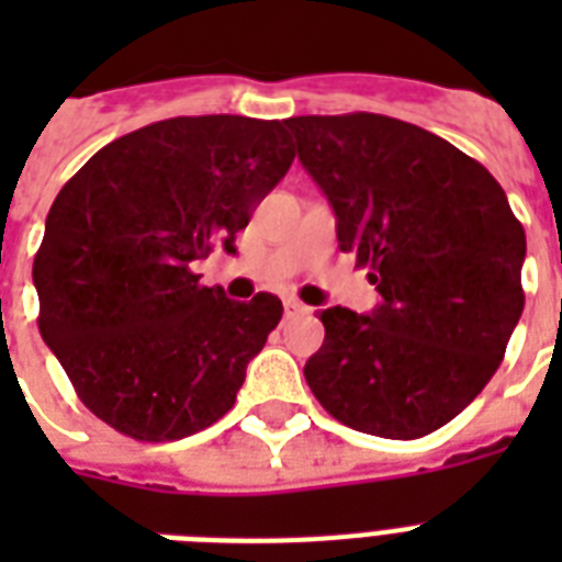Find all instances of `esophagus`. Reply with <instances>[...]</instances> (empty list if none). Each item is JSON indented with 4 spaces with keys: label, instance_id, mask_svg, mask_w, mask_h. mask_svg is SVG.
Masks as SVG:
<instances>
[{
    "label": "esophagus",
    "instance_id": "1",
    "mask_svg": "<svg viewBox=\"0 0 562 562\" xmlns=\"http://www.w3.org/2000/svg\"><path fill=\"white\" fill-rule=\"evenodd\" d=\"M282 312H285V317H289V321H291V317H303V315H306V312H308V308L306 306H303V303H297V300H285V303H282Z\"/></svg>",
    "mask_w": 562,
    "mask_h": 562
}]
</instances>
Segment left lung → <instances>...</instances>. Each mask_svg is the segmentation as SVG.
<instances>
[{"instance_id":"left-lung-1","label":"left lung","mask_w":562,"mask_h":562,"mask_svg":"<svg viewBox=\"0 0 562 562\" xmlns=\"http://www.w3.org/2000/svg\"><path fill=\"white\" fill-rule=\"evenodd\" d=\"M303 169L338 218V245L382 294L373 315L321 312L306 382L338 423L417 440L493 379L525 308V229L479 160L379 116H294Z\"/></svg>"}]
</instances>
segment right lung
I'll list each match as a JSON object with an SVG mask.
<instances>
[{
    "label": "right lung",
    "instance_id": "1",
    "mask_svg": "<svg viewBox=\"0 0 562 562\" xmlns=\"http://www.w3.org/2000/svg\"><path fill=\"white\" fill-rule=\"evenodd\" d=\"M285 122L178 116L104 145L57 192L34 256L40 335L78 400L119 435L166 443L233 408L282 317L203 285L291 169Z\"/></svg>",
    "mask_w": 562,
    "mask_h": 562
}]
</instances>
